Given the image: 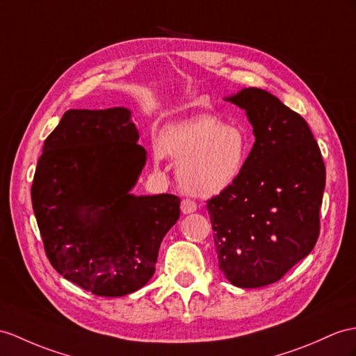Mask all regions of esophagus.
<instances>
[{
	"instance_id": "1",
	"label": "esophagus",
	"mask_w": 356,
	"mask_h": 356,
	"mask_svg": "<svg viewBox=\"0 0 356 356\" xmlns=\"http://www.w3.org/2000/svg\"><path fill=\"white\" fill-rule=\"evenodd\" d=\"M196 208H197L196 204L193 201H190V199H184V201L181 202V213H183V214L195 213Z\"/></svg>"
}]
</instances>
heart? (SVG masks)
I'll list each match as a JSON object with an SVG mask.
<instances>
[{
    "label": "heart",
    "instance_id": "obj_1",
    "mask_svg": "<svg viewBox=\"0 0 356 356\" xmlns=\"http://www.w3.org/2000/svg\"><path fill=\"white\" fill-rule=\"evenodd\" d=\"M175 159L179 184L188 193L210 197L229 188L245 170L249 138L240 127L216 116H199L161 129L155 161Z\"/></svg>",
    "mask_w": 356,
    "mask_h": 356
}]
</instances>
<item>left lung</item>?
I'll list each match as a JSON object with an SVG mask.
<instances>
[{
	"mask_svg": "<svg viewBox=\"0 0 356 356\" xmlns=\"http://www.w3.org/2000/svg\"><path fill=\"white\" fill-rule=\"evenodd\" d=\"M246 111L255 143L243 173L207 202L219 268L240 289L281 280L318 237L326 170L308 124L270 92L225 98Z\"/></svg>",
	"mask_w": 356,
	"mask_h": 356,
	"instance_id": "obj_1",
	"label": "left lung"
}]
</instances>
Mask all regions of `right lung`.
I'll list each match as a JSON object with an SVG mask.
<instances>
[{"label":"right lung","instance_id":"add662e5","mask_svg":"<svg viewBox=\"0 0 356 356\" xmlns=\"http://www.w3.org/2000/svg\"><path fill=\"white\" fill-rule=\"evenodd\" d=\"M131 110H67L43 143L33 211L56 270L97 296L134 293L179 219L175 195L131 193L148 152Z\"/></svg>","mask_w":356,"mask_h":356}]
</instances>
